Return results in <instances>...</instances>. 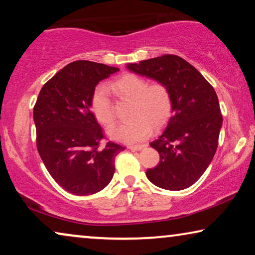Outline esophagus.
I'll use <instances>...</instances> for the list:
<instances>
[{
	"instance_id": "34e87169",
	"label": "esophagus",
	"mask_w": 255,
	"mask_h": 255,
	"mask_svg": "<svg viewBox=\"0 0 255 255\" xmlns=\"http://www.w3.org/2000/svg\"><path fill=\"white\" fill-rule=\"evenodd\" d=\"M144 147H146V145H130L128 146V148L131 149V151H140Z\"/></svg>"
}]
</instances>
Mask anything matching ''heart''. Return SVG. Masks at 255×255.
Here are the masks:
<instances>
[{"label": "heart", "instance_id": "b5f03b06", "mask_svg": "<svg viewBox=\"0 0 255 255\" xmlns=\"http://www.w3.org/2000/svg\"><path fill=\"white\" fill-rule=\"evenodd\" d=\"M110 88L121 99L131 101V121L110 128L109 135L115 140L135 144L145 140L152 128L161 127L172 114V95L161 82L148 83L141 76L127 74L111 82ZM90 108L94 116L104 127H111L115 121L113 103L104 87L94 90Z\"/></svg>", "mask_w": 255, "mask_h": 255}]
</instances>
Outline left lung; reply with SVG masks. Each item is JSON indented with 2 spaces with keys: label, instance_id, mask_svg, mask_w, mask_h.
Masks as SVG:
<instances>
[{
  "label": "left lung",
  "instance_id": "left-lung-1",
  "mask_svg": "<svg viewBox=\"0 0 255 255\" xmlns=\"http://www.w3.org/2000/svg\"><path fill=\"white\" fill-rule=\"evenodd\" d=\"M128 68L163 83L172 95V117L151 142L160 161L146 170V176L162 189H186L202 176L217 149L223 124L217 94L193 65L177 55L165 54Z\"/></svg>",
  "mask_w": 255,
  "mask_h": 255
}]
</instances>
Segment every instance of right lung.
<instances>
[{
  "label": "right lung",
  "instance_id": "1",
  "mask_svg": "<svg viewBox=\"0 0 255 255\" xmlns=\"http://www.w3.org/2000/svg\"><path fill=\"white\" fill-rule=\"evenodd\" d=\"M117 67L78 60L71 62L41 88L33 108L37 149L59 186L79 196L106 188L115 173V158L124 146L104 139L90 100L97 83Z\"/></svg>",
  "mask_w": 255,
  "mask_h": 255
}]
</instances>
